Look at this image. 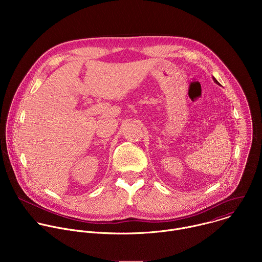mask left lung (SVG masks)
I'll return each mask as SVG.
<instances>
[{"label": "left lung", "instance_id": "obj_1", "mask_svg": "<svg viewBox=\"0 0 262 262\" xmlns=\"http://www.w3.org/2000/svg\"><path fill=\"white\" fill-rule=\"evenodd\" d=\"M212 79H213V81H214V82H215V83H216V84H217V83H219V82H217V81H216V80H215V79H214V78H213V77H212Z\"/></svg>", "mask_w": 262, "mask_h": 262}]
</instances>
